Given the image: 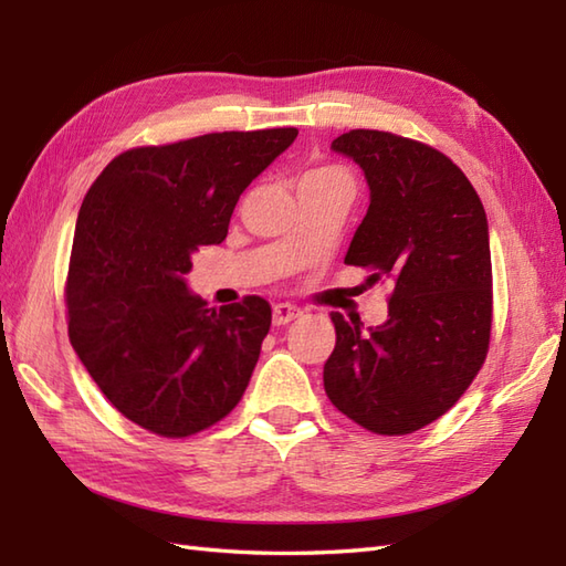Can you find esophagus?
<instances>
[{
  "instance_id": "obj_1",
  "label": "esophagus",
  "mask_w": 566,
  "mask_h": 566,
  "mask_svg": "<svg viewBox=\"0 0 566 566\" xmlns=\"http://www.w3.org/2000/svg\"><path fill=\"white\" fill-rule=\"evenodd\" d=\"M302 314H304V311L294 306V304H274V308H272L274 326H286V323H292L294 318H298Z\"/></svg>"
}]
</instances>
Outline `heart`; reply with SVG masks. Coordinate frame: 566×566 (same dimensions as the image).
<instances>
[{
	"label": "heart",
	"mask_w": 566,
	"mask_h": 566,
	"mask_svg": "<svg viewBox=\"0 0 566 566\" xmlns=\"http://www.w3.org/2000/svg\"><path fill=\"white\" fill-rule=\"evenodd\" d=\"M304 177H347L340 172L338 167H316V170H308Z\"/></svg>",
	"instance_id": "heart-1"
}]
</instances>
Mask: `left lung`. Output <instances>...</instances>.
Listing matches in <instances>:
<instances>
[{
	"instance_id": "1",
	"label": "left lung",
	"mask_w": 566,
	"mask_h": 566,
	"mask_svg": "<svg viewBox=\"0 0 566 566\" xmlns=\"http://www.w3.org/2000/svg\"><path fill=\"white\" fill-rule=\"evenodd\" d=\"M333 150L365 170L369 209L345 264L387 280L389 318L367 333L331 314L323 365L331 403L377 436H408L444 416L482 369L494 316L486 213L448 155L355 128Z\"/></svg>"
}]
</instances>
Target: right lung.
Listing matches in <instances>:
<instances>
[{"label":"right lung","mask_w":566,"mask_h":566,"mask_svg":"<svg viewBox=\"0 0 566 566\" xmlns=\"http://www.w3.org/2000/svg\"><path fill=\"white\" fill-rule=\"evenodd\" d=\"M296 134L130 148L84 195L65 282L70 343L116 411L155 436H197L243 399L272 308L262 296L211 308L185 274L191 252L223 243L240 195Z\"/></svg>","instance_id":"1"}]
</instances>
